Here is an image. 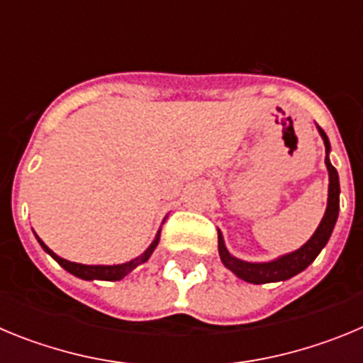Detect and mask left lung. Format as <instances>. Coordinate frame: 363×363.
<instances>
[{
	"mask_svg": "<svg viewBox=\"0 0 363 363\" xmlns=\"http://www.w3.org/2000/svg\"><path fill=\"white\" fill-rule=\"evenodd\" d=\"M316 129H318V134L322 136L323 145H325V167L327 172H329V191H327L325 213H323L322 221H320V225L313 233V236L303 245L298 247L296 251L285 252V255L278 256L274 259H269V262H247V259L236 258L234 255H230L225 245V240H223V234L218 229V252H220L221 264L225 265L233 274H236L240 280L247 281V284H274V281H285L296 277V274L306 271L313 264L316 256L327 245L329 238H331L340 211V178L336 169L333 167L331 160H329V152H331L329 138H327V134L320 129L318 125H316Z\"/></svg>",
	"mask_w": 363,
	"mask_h": 363,
	"instance_id": "obj_1",
	"label": "left lung"
}]
</instances>
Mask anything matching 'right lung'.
Returning <instances> with one entry per match:
<instances>
[{"instance_id":"obj_1","label":"right lung","mask_w":363,"mask_h":363,"mask_svg":"<svg viewBox=\"0 0 363 363\" xmlns=\"http://www.w3.org/2000/svg\"><path fill=\"white\" fill-rule=\"evenodd\" d=\"M163 221H165V220H163ZM160 233H162V227H160L158 233H156V236H154L152 243L147 247L142 255L136 256V258H133L130 262H125V264H116V265H85V264H76V262H69V259L62 258V256H57L54 251H50L49 247L45 245L43 240H41L38 234H36V240H38V243L41 245V249H43L47 255L52 256L57 264L62 265V267L65 269L67 272L74 274L76 278H82V280H86V281H92V280L118 281V280H123V278L127 277L129 272H133L134 269L138 267V265L145 264L147 259L152 256L154 249H156V247H158V243H160Z\"/></svg>"}]
</instances>
